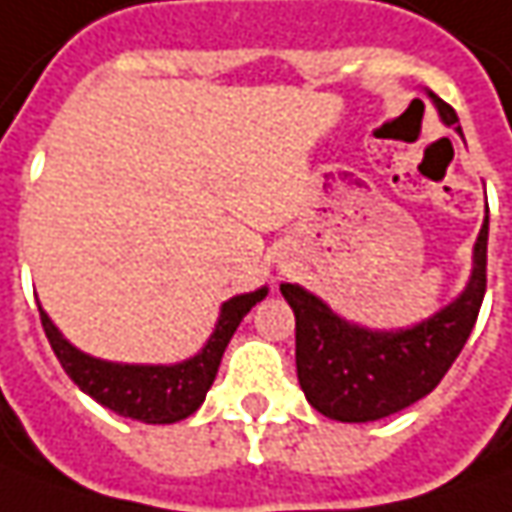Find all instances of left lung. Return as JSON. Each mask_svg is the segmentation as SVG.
<instances>
[{
    "label": "left lung",
    "mask_w": 512,
    "mask_h": 512,
    "mask_svg": "<svg viewBox=\"0 0 512 512\" xmlns=\"http://www.w3.org/2000/svg\"><path fill=\"white\" fill-rule=\"evenodd\" d=\"M445 127L462 135L453 107L425 87ZM465 138V135H462ZM487 229L473 243L465 289L431 317L402 328H371L345 320L300 283H280L294 311L297 379L314 411L337 422H377L428 397L465 348L487 286Z\"/></svg>",
    "instance_id": "8db88e82"
}]
</instances>
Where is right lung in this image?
Listing matches in <instances>:
<instances>
[{
    "label": "right lung",
    "instance_id": "right-lung-1",
    "mask_svg": "<svg viewBox=\"0 0 512 512\" xmlns=\"http://www.w3.org/2000/svg\"><path fill=\"white\" fill-rule=\"evenodd\" d=\"M269 294V286H260L246 294L229 297L218 311V323L206 337L201 351L181 362H113L81 351L64 337L59 326L39 303V317L45 326L50 348L67 371V377L79 385L87 397L110 408L118 416H130L147 425H172L192 416L206 399L215 374L221 368L223 351L238 331L240 320Z\"/></svg>",
    "mask_w": 512,
    "mask_h": 512
}]
</instances>
